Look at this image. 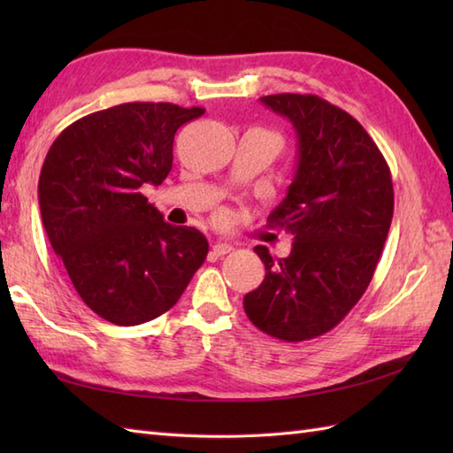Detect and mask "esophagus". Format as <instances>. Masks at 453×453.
Listing matches in <instances>:
<instances>
[{
    "mask_svg": "<svg viewBox=\"0 0 453 453\" xmlns=\"http://www.w3.org/2000/svg\"><path fill=\"white\" fill-rule=\"evenodd\" d=\"M211 251H214V255H218V257H224L227 253H232L234 247L229 243H224V242H216L214 245H211Z\"/></svg>",
    "mask_w": 453,
    "mask_h": 453,
    "instance_id": "obj_1",
    "label": "esophagus"
}]
</instances>
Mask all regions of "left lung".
<instances>
[{
	"instance_id": "8db88e82",
	"label": "left lung",
	"mask_w": 453,
	"mask_h": 453,
	"mask_svg": "<svg viewBox=\"0 0 453 453\" xmlns=\"http://www.w3.org/2000/svg\"><path fill=\"white\" fill-rule=\"evenodd\" d=\"M261 103L296 130V177L268 216L294 243L286 258L255 247L266 274L243 307L274 339L310 341L339 325L372 282L393 218L391 171L362 124L329 101L278 93Z\"/></svg>"
}]
</instances>
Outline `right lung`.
I'll use <instances>...</instances> for the list:
<instances>
[{
    "label": "right lung",
    "mask_w": 453,
    "mask_h": 453,
    "mask_svg": "<svg viewBox=\"0 0 453 453\" xmlns=\"http://www.w3.org/2000/svg\"><path fill=\"white\" fill-rule=\"evenodd\" d=\"M202 114L124 103L75 120L46 153L38 204L48 239L85 305L114 325L169 311L206 261V237L167 224L140 192L165 180L175 132Z\"/></svg>",
    "instance_id": "obj_1"
}]
</instances>
